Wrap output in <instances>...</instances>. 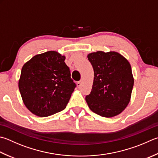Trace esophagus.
<instances>
[{"label": "esophagus", "mask_w": 158, "mask_h": 158, "mask_svg": "<svg viewBox=\"0 0 158 158\" xmlns=\"http://www.w3.org/2000/svg\"><path fill=\"white\" fill-rule=\"evenodd\" d=\"M82 83H83L82 80H80L79 81L77 82V87H78V88H80V87H81V85H82Z\"/></svg>", "instance_id": "34e87169"}]
</instances>
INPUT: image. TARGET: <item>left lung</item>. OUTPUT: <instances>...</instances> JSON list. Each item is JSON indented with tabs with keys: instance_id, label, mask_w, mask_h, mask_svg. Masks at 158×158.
I'll return each mask as SVG.
<instances>
[{
	"instance_id": "1",
	"label": "left lung",
	"mask_w": 158,
	"mask_h": 158,
	"mask_svg": "<svg viewBox=\"0 0 158 158\" xmlns=\"http://www.w3.org/2000/svg\"><path fill=\"white\" fill-rule=\"evenodd\" d=\"M94 76L85 101L92 112L110 118L121 113L130 101L134 77L129 61L118 52L97 51L88 55Z\"/></svg>"
}]
</instances>
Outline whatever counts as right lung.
Returning a JSON list of instances; mask_svg holds the SVG:
<instances>
[{"label":"right lung","instance_id":"obj_1","mask_svg":"<svg viewBox=\"0 0 158 158\" xmlns=\"http://www.w3.org/2000/svg\"><path fill=\"white\" fill-rule=\"evenodd\" d=\"M65 59L56 51H47L23 66L18 87L24 105L35 115L46 117L66 108L77 85Z\"/></svg>","mask_w":158,"mask_h":158}]
</instances>
